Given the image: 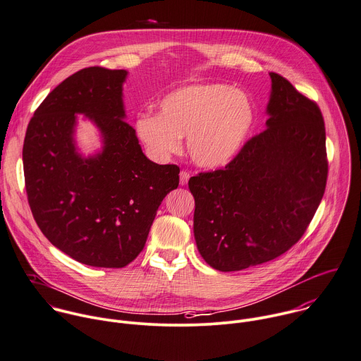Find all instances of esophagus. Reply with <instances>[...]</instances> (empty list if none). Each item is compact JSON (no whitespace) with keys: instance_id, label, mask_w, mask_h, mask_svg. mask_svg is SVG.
<instances>
[{"instance_id":"esophagus-1","label":"esophagus","mask_w":361,"mask_h":361,"mask_svg":"<svg viewBox=\"0 0 361 361\" xmlns=\"http://www.w3.org/2000/svg\"><path fill=\"white\" fill-rule=\"evenodd\" d=\"M190 180V173L188 171H181L180 173V185H185Z\"/></svg>"}]
</instances>
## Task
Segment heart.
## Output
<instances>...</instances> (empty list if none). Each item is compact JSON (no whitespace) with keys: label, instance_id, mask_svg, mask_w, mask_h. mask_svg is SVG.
<instances>
[{"label":"heart","instance_id":"1","mask_svg":"<svg viewBox=\"0 0 361 361\" xmlns=\"http://www.w3.org/2000/svg\"><path fill=\"white\" fill-rule=\"evenodd\" d=\"M255 123V104L245 92L225 83H198L166 94L157 114H140L136 132L159 159L177 153L180 139L187 136L191 160L214 170L238 157Z\"/></svg>","mask_w":361,"mask_h":361}]
</instances>
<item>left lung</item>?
I'll use <instances>...</instances> for the list:
<instances>
[{"label": "left lung", "mask_w": 361, "mask_h": 361, "mask_svg": "<svg viewBox=\"0 0 361 361\" xmlns=\"http://www.w3.org/2000/svg\"><path fill=\"white\" fill-rule=\"evenodd\" d=\"M267 130L224 170L191 177L194 236L204 261L221 272L272 261L310 224L326 188V132L319 106L278 73Z\"/></svg>", "instance_id": "1"}]
</instances>
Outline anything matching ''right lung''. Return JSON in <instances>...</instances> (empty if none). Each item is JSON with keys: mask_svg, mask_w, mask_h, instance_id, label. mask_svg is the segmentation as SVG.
Segmentation results:
<instances>
[{"mask_svg": "<svg viewBox=\"0 0 361 361\" xmlns=\"http://www.w3.org/2000/svg\"><path fill=\"white\" fill-rule=\"evenodd\" d=\"M128 71L85 68L59 83L35 110L23 161L32 215L48 241L72 259L123 268L143 251L180 169L149 160L126 122ZM98 128L102 149L85 158L74 132L77 114Z\"/></svg>", "mask_w": 361, "mask_h": 361, "instance_id": "1", "label": "right lung"}]
</instances>
